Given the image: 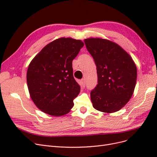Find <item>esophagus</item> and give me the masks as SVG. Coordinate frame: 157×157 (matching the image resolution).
I'll return each mask as SVG.
<instances>
[{
  "label": "esophagus",
  "mask_w": 157,
  "mask_h": 157,
  "mask_svg": "<svg viewBox=\"0 0 157 157\" xmlns=\"http://www.w3.org/2000/svg\"><path fill=\"white\" fill-rule=\"evenodd\" d=\"M86 82H85V79L84 78H83V79H82L81 80V84H82V86L83 87V88H84L85 87V83Z\"/></svg>",
  "instance_id": "34e87169"
}]
</instances>
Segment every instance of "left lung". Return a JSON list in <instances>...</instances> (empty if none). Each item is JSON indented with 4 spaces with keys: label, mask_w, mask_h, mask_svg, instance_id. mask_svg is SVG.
Returning <instances> with one entry per match:
<instances>
[{
    "label": "left lung",
    "mask_w": 157,
    "mask_h": 157,
    "mask_svg": "<svg viewBox=\"0 0 157 157\" xmlns=\"http://www.w3.org/2000/svg\"><path fill=\"white\" fill-rule=\"evenodd\" d=\"M97 67L98 84L90 92L96 110L111 113L130 100L137 80V67L131 56L111 40L101 38L84 39Z\"/></svg>",
    "instance_id": "1"
}]
</instances>
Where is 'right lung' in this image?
Here are the masks:
<instances>
[{
    "mask_svg": "<svg viewBox=\"0 0 157 157\" xmlns=\"http://www.w3.org/2000/svg\"><path fill=\"white\" fill-rule=\"evenodd\" d=\"M83 46L80 40L59 38L45 46L31 61L27 87L33 101L42 112L59 117L73 108L80 87L73 77L72 61Z\"/></svg>",
    "mask_w": 157,
    "mask_h": 157,
    "instance_id": "obj_1",
    "label": "right lung"
}]
</instances>
